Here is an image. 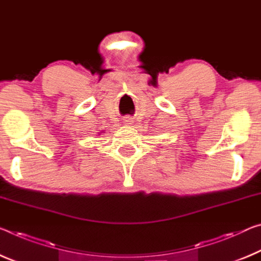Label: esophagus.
Wrapping results in <instances>:
<instances>
[{"mask_svg": "<svg viewBox=\"0 0 261 261\" xmlns=\"http://www.w3.org/2000/svg\"><path fill=\"white\" fill-rule=\"evenodd\" d=\"M123 123L125 124V125H130V124H134V117L132 116H125V117L123 118Z\"/></svg>", "mask_w": 261, "mask_h": 261, "instance_id": "esophagus-1", "label": "esophagus"}]
</instances>
